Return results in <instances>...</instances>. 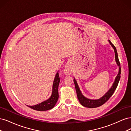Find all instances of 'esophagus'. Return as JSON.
Returning a JSON list of instances; mask_svg holds the SVG:
<instances>
[{
	"label": "esophagus",
	"instance_id": "34e87169",
	"mask_svg": "<svg viewBox=\"0 0 131 131\" xmlns=\"http://www.w3.org/2000/svg\"><path fill=\"white\" fill-rule=\"evenodd\" d=\"M64 73L66 75H69L72 73V68L69 64H67L64 69Z\"/></svg>",
	"mask_w": 131,
	"mask_h": 131
}]
</instances>
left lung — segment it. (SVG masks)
Masks as SVG:
<instances>
[{
    "label": "left lung",
    "instance_id": "1",
    "mask_svg": "<svg viewBox=\"0 0 131 131\" xmlns=\"http://www.w3.org/2000/svg\"><path fill=\"white\" fill-rule=\"evenodd\" d=\"M108 41L114 50L115 56V61L117 66L118 67V74L117 75L116 77L115 78V81L113 84L112 87H111V88L109 89V90L107 91L104 96H103L100 98L97 99V100H92V99H89L88 98L85 97L81 93V91H80V88H79V86L78 84L77 80H75V78H74V82L75 84V90H76V91H77V97H78V100L79 102H80V104L82 106L87 107V108H97V107L100 106L103 104H104L111 97V96H112L114 92V91H115L117 88L118 82L120 81V77H121L120 76L121 67H120V63L119 62V60H118V54L116 51V49L109 40H108Z\"/></svg>",
    "mask_w": 131,
    "mask_h": 131
}]
</instances>
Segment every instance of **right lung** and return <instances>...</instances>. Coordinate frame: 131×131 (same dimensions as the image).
<instances>
[{
	"mask_svg": "<svg viewBox=\"0 0 131 131\" xmlns=\"http://www.w3.org/2000/svg\"><path fill=\"white\" fill-rule=\"evenodd\" d=\"M60 82V78L59 77L58 71L57 72L53 80L52 93L49 98L43 101L40 103L34 105H27L29 108L38 111H46L52 109L56 105L58 99V86Z\"/></svg>",
	"mask_w": 131,
	"mask_h": 131,
	"instance_id": "obj_1",
	"label": "right lung"
}]
</instances>
